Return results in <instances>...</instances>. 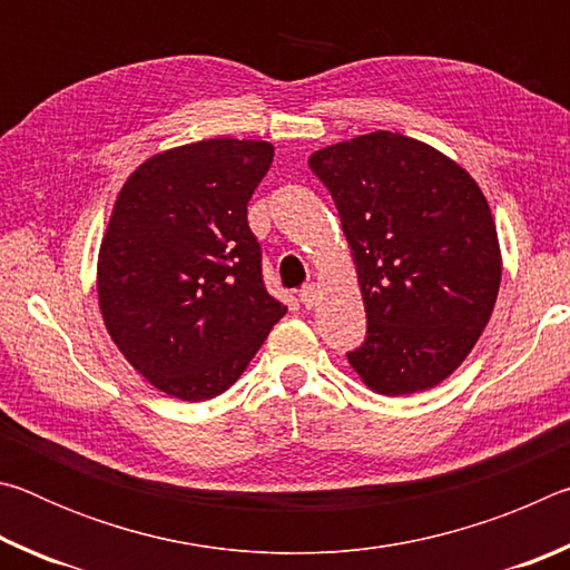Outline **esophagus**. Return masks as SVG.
<instances>
[{
  "mask_svg": "<svg viewBox=\"0 0 570 570\" xmlns=\"http://www.w3.org/2000/svg\"><path fill=\"white\" fill-rule=\"evenodd\" d=\"M298 302H302L306 308H312L316 304V286L314 284L304 286L302 292H298Z\"/></svg>",
  "mask_w": 570,
  "mask_h": 570,
  "instance_id": "34e87169",
  "label": "esophagus"
}]
</instances>
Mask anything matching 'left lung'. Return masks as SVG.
<instances>
[{
	"mask_svg": "<svg viewBox=\"0 0 570 570\" xmlns=\"http://www.w3.org/2000/svg\"><path fill=\"white\" fill-rule=\"evenodd\" d=\"M360 274L366 336L346 352L374 392L400 397L458 370L493 314L500 248L478 183L407 135L377 130L316 150Z\"/></svg>",
	"mask_w": 570,
	"mask_h": 570,
	"instance_id": "obj_1",
	"label": "left lung"
}]
</instances>
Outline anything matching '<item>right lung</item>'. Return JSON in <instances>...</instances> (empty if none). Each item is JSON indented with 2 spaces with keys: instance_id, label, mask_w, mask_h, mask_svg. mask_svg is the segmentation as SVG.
I'll return each mask as SVG.
<instances>
[{
  "instance_id": "right-lung-1",
  "label": "right lung",
  "mask_w": 570,
  "mask_h": 570,
  "mask_svg": "<svg viewBox=\"0 0 570 570\" xmlns=\"http://www.w3.org/2000/svg\"><path fill=\"white\" fill-rule=\"evenodd\" d=\"M272 160L264 140L190 142L142 163L115 200L100 312L125 360L170 397L226 392L286 314L246 218Z\"/></svg>"
}]
</instances>
